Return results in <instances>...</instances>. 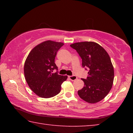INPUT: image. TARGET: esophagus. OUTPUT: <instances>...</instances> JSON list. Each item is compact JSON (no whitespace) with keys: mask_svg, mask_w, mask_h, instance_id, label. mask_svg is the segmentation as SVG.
<instances>
[{"mask_svg":"<svg viewBox=\"0 0 133 133\" xmlns=\"http://www.w3.org/2000/svg\"><path fill=\"white\" fill-rule=\"evenodd\" d=\"M69 78L71 80H72V81H75V80H76L77 78V76H75V75L69 76Z\"/></svg>","mask_w":133,"mask_h":133,"instance_id":"obj_1","label":"esophagus"}]
</instances>
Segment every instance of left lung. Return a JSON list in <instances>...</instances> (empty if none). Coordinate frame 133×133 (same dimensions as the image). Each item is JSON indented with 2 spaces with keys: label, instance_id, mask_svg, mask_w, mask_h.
I'll list each match as a JSON object with an SVG mask.
<instances>
[{
  "label": "left lung",
  "instance_id": "1",
  "mask_svg": "<svg viewBox=\"0 0 133 133\" xmlns=\"http://www.w3.org/2000/svg\"><path fill=\"white\" fill-rule=\"evenodd\" d=\"M82 59V66L88 69V76L82 78L83 88L78 91L80 97L89 103L103 100L111 90L114 80V68L106 51L93 42L75 43L70 45Z\"/></svg>",
  "mask_w": 133,
  "mask_h": 133
}]
</instances>
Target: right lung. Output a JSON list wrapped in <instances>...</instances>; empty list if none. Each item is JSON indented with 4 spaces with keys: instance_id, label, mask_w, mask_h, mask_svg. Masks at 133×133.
<instances>
[{
    "instance_id": "right-lung-1",
    "label": "right lung",
    "mask_w": 133,
    "mask_h": 133,
    "mask_svg": "<svg viewBox=\"0 0 133 133\" xmlns=\"http://www.w3.org/2000/svg\"><path fill=\"white\" fill-rule=\"evenodd\" d=\"M63 43L48 40L37 45L29 53L24 63V74L29 87L38 96L50 98L61 90L67 76L58 75L55 60Z\"/></svg>"
}]
</instances>
